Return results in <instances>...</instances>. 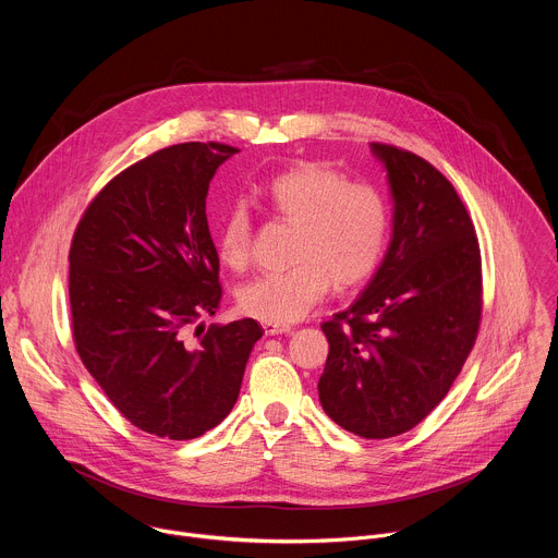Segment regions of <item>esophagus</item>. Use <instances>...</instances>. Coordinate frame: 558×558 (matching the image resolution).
Returning <instances> with one entry per match:
<instances>
[{"mask_svg":"<svg viewBox=\"0 0 558 558\" xmlns=\"http://www.w3.org/2000/svg\"><path fill=\"white\" fill-rule=\"evenodd\" d=\"M263 329L267 336H280V333H291L289 325H276V323H263Z\"/></svg>","mask_w":558,"mask_h":558,"instance_id":"1","label":"esophagus"}]
</instances>
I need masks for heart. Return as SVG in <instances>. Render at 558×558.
Masks as SVG:
<instances>
[{"instance_id":"1","label":"heart","mask_w":558,"mask_h":558,"mask_svg":"<svg viewBox=\"0 0 558 558\" xmlns=\"http://www.w3.org/2000/svg\"><path fill=\"white\" fill-rule=\"evenodd\" d=\"M263 203L282 220L295 222V267L263 274L238 289V306L263 323L291 325L323 300L331 282L340 289L366 280L381 260L390 209L375 185L349 183L320 163H300L274 177ZM254 225L245 205H231L216 229L225 267L250 265Z\"/></svg>"}]
</instances>
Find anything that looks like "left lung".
Returning a JSON list of instances; mask_svg holds the SVG:
<instances>
[{"mask_svg":"<svg viewBox=\"0 0 558 558\" xmlns=\"http://www.w3.org/2000/svg\"><path fill=\"white\" fill-rule=\"evenodd\" d=\"M392 198L390 243L357 300L323 325L325 413L364 439L417 426L450 390L482 323V254L450 181L422 156L371 143Z\"/></svg>","mask_w":558,"mask_h":558,"instance_id":"obj_1","label":"left lung"}]
</instances>
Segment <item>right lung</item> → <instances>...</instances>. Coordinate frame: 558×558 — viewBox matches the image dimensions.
<instances>
[{
	"mask_svg": "<svg viewBox=\"0 0 558 558\" xmlns=\"http://www.w3.org/2000/svg\"><path fill=\"white\" fill-rule=\"evenodd\" d=\"M235 151L158 149L99 192L72 238L76 353L121 415L156 437L183 441L218 426L265 333L252 317L209 327L198 342L187 333L222 295L205 198Z\"/></svg>",
	"mask_w": 558,
	"mask_h": 558,
	"instance_id": "add662e5",
	"label": "right lung"
}]
</instances>
